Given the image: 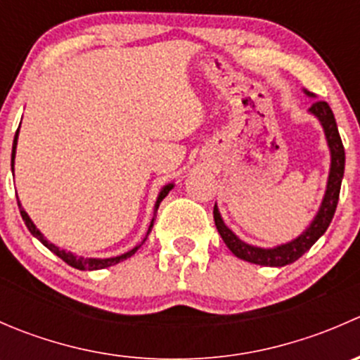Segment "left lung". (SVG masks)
Segmentation results:
<instances>
[{"mask_svg":"<svg viewBox=\"0 0 360 360\" xmlns=\"http://www.w3.org/2000/svg\"><path fill=\"white\" fill-rule=\"evenodd\" d=\"M304 94H307L308 97H315L314 94H310L308 90H304ZM308 112L314 115L315 118L319 120V123L322 125L326 143H328L329 153H331L328 184H326L324 198H322L321 207H319L317 214H315L314 219L310 221V224L303 230V233L297 235L296 238L285 242V244L275 245V248H257V245L248 244V242L242 240L240 237H237V235L224 224L217 205H214V223H216L217 231H219L221 238H223L224 244L228 245V249H230L235 256L240 257V259L249 261V263L254 264H261V266H285V264H291L296 259H300V257L326 233L328 226L331 224L338 205V198H340L341 179H343L345 174V148L343 143H341L340 132H338L335 115H333L328 103H324V101H315V103L311 104L310 110H308Z\"/></svg>","mask_w":360,"mask_h":360,"instance_id":"1","label":"left lung"}]
</instances>
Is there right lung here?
Segmentation results:
<instances>
[{
    "mask_svg": "<svg viewBox=\"0 0 360 360\" xmlns=\"http://www.w3.org/2000/svg\"><path fill=\"white\" fill-rule=\"evenodd\" d=\"M17 139H19V129H17V132H15V137H13V146H12V172H13V165H15ZM172 188H174V183H169V184H165V186H163L162 190H160V193H158V197H157V202H155V209H153V219H151V223H150V228H148V233H146V237L143 238V242H141V244H137L136 248H132V249H130V250H127V252L120 254V256H112V257H83V256H76L75 252H69V250H66V249H60V248H57L56 244H52V242H49V240H46V238H45V235H43L41 231H39L38 228H36V224L32 223V219H31V217H29V214L25 212V210H24L22 203L19 202V198H17V203H19L20 216H22V219H24L25 226H27V230L31 231V235H32V237H36V238H38V240L41 242V244L45 245L46 249H50V250H52L53 254H56V256H59L60 259H63V261H66V263L69 264V266L76 268V270H103V268L112 266V264H118L120 261H123V259H127V257L134 256V254H136V250L139 249L141 245L144 244V242H146L148 235H150L151 228H153V223H155V219H157V210H158L160 203H162L163 198H165L167 195H169V191L172 190Z\"/></svg>",
    "mask_w": 360,
    "mask_h": 360,
    "instance_id": "right-lung-1",
    "label": "right lung"
}]
</instances>
